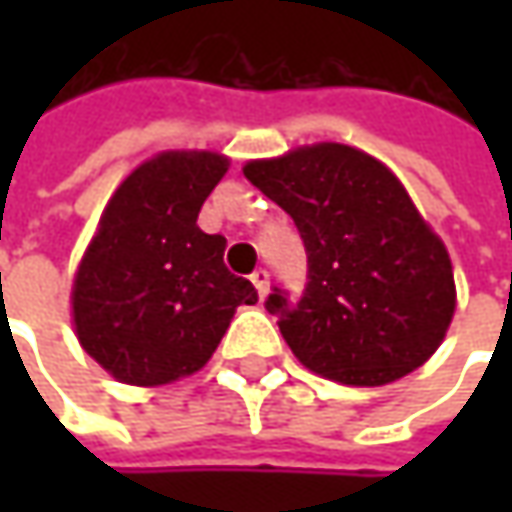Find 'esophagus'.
Returning a JSON list of instances; mask_svg holds the SVG:
<instances>
[{
    "mask_svg": "<svg viewBox=\"0 0 512 512\" xmlns=\"http://www.w3.org/2000/svg\"><path fill=\"white\" fill-rule=\"evenodd\" d=\"M250 282H253V287H256V290H259V296H265L267 287H270V273H267L265 267H259V270H253Z\"/></svg>",
    "mask_w": 512,
    "mask_h": 512,
    "instance_id": "34e87169",
    "label": "esophagus"
}]
</instances>
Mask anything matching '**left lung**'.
Returning a JSON list of instances; mask_svg holds the SVG:
<instances>
[{"label": "left lung", "instance_id": "left-lung-1", "mask_svg": "<svg viewBox=\"0 0 512 512\" xmlns=\"http://www.w3.org/2000/svg\"><path fill=\"white\" fill-rule=\"evenodd\" d=\"M307 253L296 302L273 287L267 313L296 359L342 384L376 387L424 364L456 310L453 267L402 182L362 150L322 142L247 162Z\"/></svg>", "mask_w": 512, "mask_h": 512}]
</instances>
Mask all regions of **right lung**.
<instances>
[{"mask_svg": "<svg viewBox=\"0 0 512 512\" xmlns=\"http://www.w3.org/2000/svg\"><path fill=\"white\" fill-rule=\"evenodd\" d=\"M227 173L219 153H162L130 173L102 213L73 282L76 336L119 382L196 373L256 287L225 267L227 239L199 210Z\"/></svg>", "mask_w": 512, "mask_h": 512, "instance_id": "add662e5", "label": "right lung"}]
</instances>
